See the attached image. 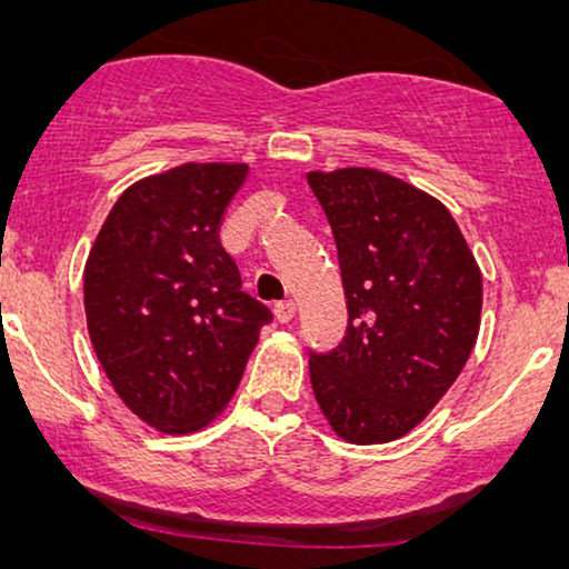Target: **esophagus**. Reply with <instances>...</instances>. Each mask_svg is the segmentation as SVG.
Listing matches in <instances>:
<instances>
[{
	"mask_svg": "<svg viewBox=\"0 0 569 569\" xmlns=\"http://www.w3.org/2000/svg\"><path fill=\"white\" fill-rule=\"evenodd\" d=\"M274 316H277L279 323H290L292 318H295V302H292V300L277 302V306H274Z\"/></svg>",
	"mask_w": 569,
	"mask_h": 569,
	"instance_id": "esophagus-1",
	"label": "esophagus"
}]
</instances>
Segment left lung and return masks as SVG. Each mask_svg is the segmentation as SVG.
Segmentation results:
<instances>
[{
    "mask_svg": "<svg viewBox=\"0 0 569 569\" xmlns=\"http://www.w3.org/2000/svg\"><path fill=\"white\" fill-rule=\"evenodd\" d=\"M331 224L345 339L310 357V386L349 442L407 435L453 386L479 333L481 274L440 201L370 168L308 173Z\"/></svg>",
    "mask_w": 569,
    "mask_h": 569,
    "instance_id": "1",
    "label": "left lung"
}]
</instances>
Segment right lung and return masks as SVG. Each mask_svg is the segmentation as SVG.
Here are the masks:
<instances>
[{"instance_id":"obj_1","label":"right lung","mask_w":569,"mask_h":569,"mask_svg":"<svg viewBox=\"0 0 569 569\" xmlns=\"http://www.w3.org/2000/svg\"><path fill=\"white\" fill-rule=\"evenodd\" d=\"M246 173L240 162H189L134 183L84 263L92 349L121 401L158 430L204 427L271 323L220 243Z\"/></svg>"}]
</instances>
